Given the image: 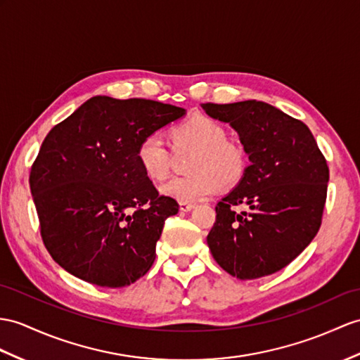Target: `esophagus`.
Wrapping results in <instances>:
<instances>
[{
    "mask_svg": "<svg viewBox=\"0 0 360 360\" xmlns=\"http://www.w3.org/2000/svg\"><path fill=\"white\" fill-rule=\"evenodd\" d=\"M195 207L194 203H188V201H180V210H183V212H189V210H192Z\"/></svg>",
    "mask_w": 360,
    "mask_h": 360,
    "instance_id": "obj_1",
    "label": "esophagus"
}]
</instances>
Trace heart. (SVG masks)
<instances>
[{
    "label": "heart",
    "instance_id": "obj_1",
    "mask_svg": "<svg viewBox=\"0 0 360 360\" xmlns=\"http://www.w3.org/2000/svg\"><path fill=\"white\" fill-rule=\"evenodd\" d=\"M175 151H194L191 157L188 177L172 179L162 188V194L195 203L206 200L220 189L240 183L246 174L249 157L240 142L227 139V129L220 122L195 114L171 129ZM140 169L153 181H162L169 175L171 151L159 134H148L136 150Z\"/></svg>",
    "mask_w": 360,
    "mask_h": 360
}]
</instances>
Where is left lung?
<instances>
[{"mask_svg":"<svg viewBox=\"0 0 360 360\" xmlns=\"http://www.w3.org/2000/svg\"><path fill=\"white\" fill-rule=\"evenodd\" d=\"M201 108L238 133L250 160L241 181L215 206L210 253L240 279L275 274L319 231L330 175L326 157L304 122L266 102L201 103ZM240 204L250 209L236 213L233 207Z\"/></svg>","mask_w":360,"mask_h":360,"instance_id":"1","label":"left lung"}]
</instances>
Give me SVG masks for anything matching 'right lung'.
<instances>
[{"label":"right lung","mask_w":360,"mask_h":360,"mask_svg":"<svg viewBox=\"0 0 360 360\" xmlns=\"http://www.w3.org/2000/svg\"><path fill=\"white\" fill-rule=\"evenodd\" d=\"M185 108L94 96L51 128L30 171L44 246L68 274L125 287L151 269L165 220L179 212L140 169L145 136Z\"/></svg>","instance_id":"1"}]
</instances>
